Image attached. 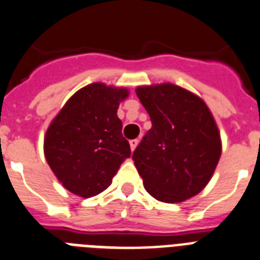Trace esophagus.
<instances>
[{"instance_id":"obj_1","label":"esophagus","mask_w":260,"mask_h":260,"mask_svg":"<svg viewBox=\"0 0 260 260\" xmlns=\"http://www.w3.org/2000/svg\"><path fill=\"white\" fill-rule=\"evenodd\" d=\"M138 139H132V141H130V147H132V151H134L135 150V147H137V145H138Z\"/></svg>"}]
</instances>
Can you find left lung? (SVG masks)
Here are the masks:
<instances>
[{
	"instance_id": "1",
	"label": "left lung",
	"mask_w": 260,
	"mask_h": 260,
	"mask_svg": "<svg viewBox=\"0 0 260 260\" xmlns=\"http://www.w3.org/2000/svg\"><path fill=\"white\" fill-rule=\"evenodd\" d=\"M151 128L133 153L146 191L179 203L206 187L222 154L211 111L198 95L173 83L137 87Z\"/></svg>"
}]
</instances>
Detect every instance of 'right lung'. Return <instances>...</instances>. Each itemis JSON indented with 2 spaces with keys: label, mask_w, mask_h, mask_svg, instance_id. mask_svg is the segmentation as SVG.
<instances>
[{
  "label": "right lung",
  "mask_w": 260,
  "mask_h": 260,
  "mask_svg": "<svg viewBox=\"0 0 260 260\" xmlns=\"http://www.w3.org/2000/svg\"><path fill=\"white\" fill-rule=\"evenodd\" d=\"M128 96L125 87L95 82L79 89L51 121L44 153L51 171L73 194L90 198L106 190L130 145L117 110Z\"/></svg>",
  "instance_id": "1"
}]
</instances>
